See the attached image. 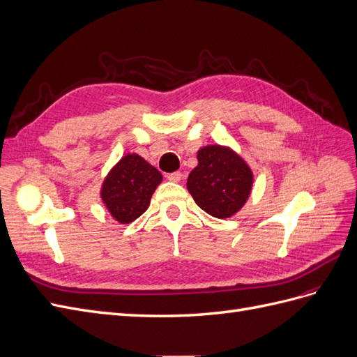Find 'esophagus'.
Wrapping results in <instances>:
<instances>
[{"instance_id":"esophagus-1","label":"esophagus","mask_w":357,"mask_h":357,"mask_svg":"<svg viewBox=\"0 0 357 357\" xmlns=\"http://www.w3.org/2000/svg\"><path fill=\"white\" fill-rule=\"evenodd\" d=\"M167 178H168L169 181H180V180H181V172H180V171L169 172V174H167Z\"/></svg>"}]
</instances>
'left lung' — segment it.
Listing matches in <instances>:
<instances>
[{"label":"left lung","instance_id":"obj_1","mask_svg":"<svg viewBox=\"0 0 357 357\" xmlns=\"http://www.w3.org/2000/svg\"><path fill=\"white\" fill-rule=\"evenodd\" d=\"M197 158L198 165L188 178L192 198L213 218H231L250 195L252 169L231 149L222 146L204 147Z\"/></svg>","mask_w":357,"mask_h":357}]
</instances>
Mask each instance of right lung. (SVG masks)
<instances>
[{"instance_id":"add662e5","label":"right lung","mask_w":357,"mask_h":357,"mask_svg":"<svg viewBox=\"0 0 357 357\" xmlns=\"http://www.w3.org/2000/svg\"><path fill=\"white\" fill-rule=\"evenodd\" d=\"M160 181V172L142 156L126 155L105 177L101 198L117 222L131 223L147 210Z\"/></svg>"}]
</instances>
